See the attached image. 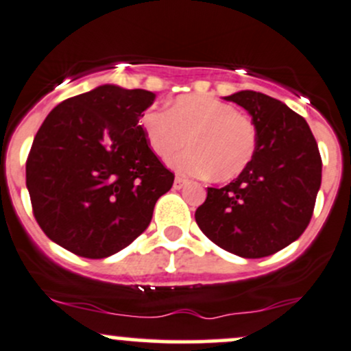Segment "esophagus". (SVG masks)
<instances>
[{
    "label": "esophagus",
    "mask_w": 351,
    "mask_h": 351,
    "mask_svg": "<svg viewBox=\"0 0 351 351\" xmlns=\"http://www.w3.org/2000/svg\"><path fill=\"white\" fill-rule=\"evenodd\" d=\"M186 183H188L186 178H183V176L176 175V178H175V188H183Z\"/></svg>",
    "instance_id": "34e87169"
}]
</instances>
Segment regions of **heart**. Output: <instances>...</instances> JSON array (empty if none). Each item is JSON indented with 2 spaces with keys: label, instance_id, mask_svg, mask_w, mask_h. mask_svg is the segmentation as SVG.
Instances as JSON below:
<instances>
[{
  "label": "heart",
  "instance_id": "heart-1",
  "mask_svg": "<svg viewBox=\"0 0 351 351\" xmlns=\"http://www.w3.org/2000/svg\"><path fill=\"white\" fill-rule=\"evenodd\" d=\"M148 145L171 167L216 181L236 178L251 163L257 147L256 127L226 102L209 95H181L165 110H147L140 120Z\"/></svg>",
  "mask_w": 351,
  "mask_h": 351
}]
</instances>
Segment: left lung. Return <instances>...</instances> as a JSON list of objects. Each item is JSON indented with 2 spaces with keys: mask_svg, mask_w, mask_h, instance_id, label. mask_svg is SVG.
<instances>
[{
  "mask_svg": "<svg viewBox=\"0 0 351 351\" xmlns=\"http://www.w3.org/2000/svg\"><path fill=\"white\" fill-rule=\"evenodd\" d=\"M224 100L252 117L256 153L236 180L208 188L195 217L224 251L259 259L297 241L308 226L322 183V158L304 117L280 100L254 90Z\"/></svg>",
  "mask_w": 351,
  "mask_h": 351,
  "instance_id": "8db88e82",
  "label": "left lung"
}]
</instances>
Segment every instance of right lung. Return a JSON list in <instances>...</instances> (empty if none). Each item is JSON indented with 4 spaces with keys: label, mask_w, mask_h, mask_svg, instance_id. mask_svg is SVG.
I'll return each instance as SVG.
<instances>
[{
    "label": "right lung",
    "mask_w": 351,
    "mask_h": 351,
    "mask_svg": "<svg viewBox=\"0 0 351 351\" xmlns=\"http://www.w3.org/2000/svg\"><path fill=\"white\" fill-rule=\"evenodd\" d=\"M156 95L104 84L46 117L26 163L34 217L60 247L104 259L134 243L175 175L140 125Z\"/></svg>",
    "instance_id": "1"
}]
</instances>
